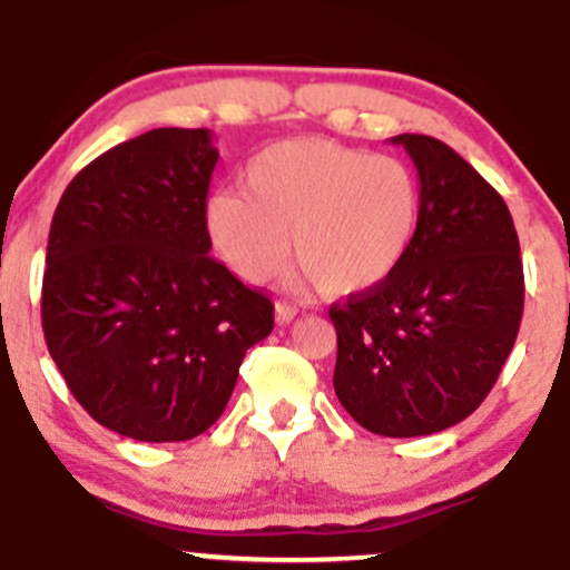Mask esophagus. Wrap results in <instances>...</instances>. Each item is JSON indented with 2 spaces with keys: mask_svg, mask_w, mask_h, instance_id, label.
<instances>
[{
  "mask_svg": "<svg viewBox=\"0 0 570 570\" xmlns=\"http://www.w3.org/2000/svg\"><path fill=\"white\" fill-rule=\"evenodd\" d=\"M297 305H289V303H278L276 305V322L278 324H289L294 316H297Z\"/></svg>",
  "mask_w": 570,
  "mask_h": 570,
  "instance_id": "34e87169",
  "label": "esophagus"
}]
</instances>
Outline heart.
<instances>
[{"label":"heart","mask_w":570,"mask_h":570,"mask_svg":"<svg viewBox=\"0 0 570 570\" xmlns=\"http://www.w3.org/2000/svg\"><path fill=\"white\" fill-rule=\"evenodd\" d=\"M421 214V181L404 160L289 139L248 163L244 193L208 200L206 230L225 265L252 284L271 278L292 246L318 289L358 294L407 259Z\"/></svg>","instance_id":"b5f03b06"}]
</instances>
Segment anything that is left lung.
I'll list each match as a JSON object with an SVG mask.
<instances>
[{"label": "left lung", "mask_w": 570, "mask_h": 570, "mask_svg": "<svg viewBox=\"0 0 570 570\" xmlns=\"http://www.w3.org/2000/svg\"><path fill=\"white\" fill-rule=\"evenodd\" d=\"M423 189L421 230L383 284L330 307L335 394L381 436H426L480 407L520 332V240L507 203L455 149L402 134Z\"/></svg>", "instance_id": "obj_1"}]
</instances>
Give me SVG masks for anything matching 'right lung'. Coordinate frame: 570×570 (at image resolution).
<instances>
[{
  "label": "right lung",
  "mask_w": 570,
  "mask_h": 570,
  "mask_svg": "<svg viewBox=\"0 0 570 570\" xmlns=\"http://www.w3.org/2000/svg\"><path fill=\"white\" fill-rule=\"evenodd\" d=\"M208 128H155L85 166L53 214L42 278L50 356L94 421L185 442L225 412L273 303L212 257Z\"/></svg>",
  "instance_id": "add662e5"
}]
</instances>
